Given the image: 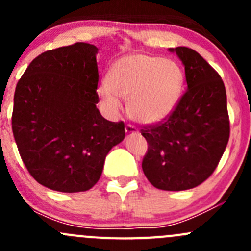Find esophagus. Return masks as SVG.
Segmentation results:
<instances>
[{
	"mask_svg": "<svg viewBox=\"0 0 251 251\" xmlns=\"http://www.w3.org/2000/svg\"><path fill=\"white\" fill-rule=\"evenodd\" d=\"M125 131H126V133H127V136L135 135V133H137V128H136L133 125H130V124H128V125L126 126Z\"/></svg>",
	"mask_w": 251,
	"mask_h": 251,
	"instance_id": "obj_1",
	"label": "esophagus"
}]
</instances>
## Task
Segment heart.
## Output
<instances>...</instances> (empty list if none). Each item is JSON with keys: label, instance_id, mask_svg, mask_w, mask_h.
<instances>
[{"label": "heart", "instance_id": "b5f03b06", "mask_svg": "<svg viewBox=\"0 0 251 251\" xmlns=\"http://www.w3.org/2000/svg\"><path fill=\"white\" fill-rule=\"evenodd\" d=\"M184 85V74L173 59L148 53H135L119 59L111 67L108 83L98 88L103 104L110 111L128 100V113L146 125L160 123L173 113Z\"/></svg>", "mask_w": 251, "mask_h": 251}]
</instances>
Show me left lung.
<instances>
[{
    "label": "left lung",
    "mask_w": 251,
    "mask_h": 251,
    "mask_svg": "<svg viewBox=\"0 0 251 251\" xmlns=\"http://www.w3.org/2000/svg\"><path fill=\"white\" fill-rule=\"evenodd\" d=\"M184 65L187 91L165 120L141 130L148 151L142 169L163 191H186L209 178L226 149L229 118L224 81L194 50L170 48Z\"/></svg>",
    "instance_id": "left-lung-1"
}]
</instances>
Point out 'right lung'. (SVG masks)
I'll return each mask as SVG.
<instances>
[{
	"mask_svg": "<svg viewBox=\"0 0 251 251\" xmlns=\"http://www.w3.org/2000/svg\"><path fill=\"white\" fill-rule=\"evenodd\" d=\"M95 45L76 42L37 55L14 92L12 130L23 163L42 186L64 193L92 188L107 154L125 138L96 104Z\"/></svg>",
	"mask_w": 251,
	"mask_h": 251,
	"instance_id": "1",
	"label": "right lung"
}]
</instances>
